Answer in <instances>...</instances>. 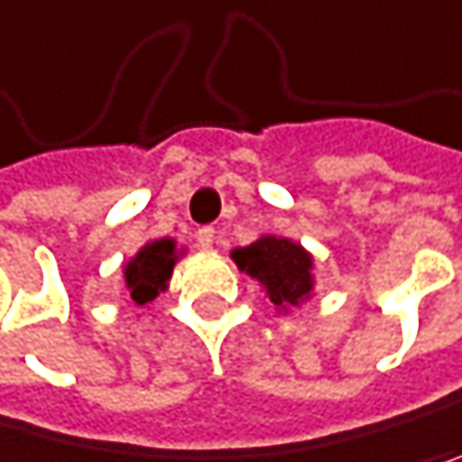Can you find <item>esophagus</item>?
Wrapping results in <instances>:
<instances>
[{"mask_svg":"<svg viewBox=\"0 0 462 462\" xmlns=\"http://www.w3.org/2000/svg\"><path fill=\"white\" fill-rule=\"evenodd\" d=\"M214 236H217V231H214L211 226H202V228L197 231V245L208 251V248L214 245Z\"/></svg>","mask_w":462,"mask_h":462,"instance_id":"obj_1","label":"esophagus"}]
</instances>
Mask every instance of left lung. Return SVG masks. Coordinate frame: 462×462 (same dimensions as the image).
I'll return each mask as SVG.
<instances>
[{"mask_svg": "<svg viewBox=\"0 0 462 462\" xmlns=\"http://www.w3.org/2000/svg\"><path fill=\"white\" fill-rule=\"evenodd\" d=\"M231 257L248 277L265 285L271 302L280 309L300 306L311 291V257L297 243L263 236L245 248H236Z\"/></svg>", "mask_w": 462, "mask_h": 462, "instance_id": "left-lung-1", "label": "left lung"}]
</instances>
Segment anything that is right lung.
Segmentation results:
<instances>
[{"mask_svg": "<svg viewBox=\"0 0 462 462\" xmlns=\"http://www.w3.org/2000/svg\"><path fill=\"white\" fill-rule=\"evenodd\" d=\"M174 243L171 240H160V243H151L136 257L125 265V282H128V291L131 300L145 306L151 302L156 294L162 291L171 271H174Z\"/></svg>", "mask_w": 462, "mask_h": 462, "instance_id": "1", "label": "right lung"}]
</instances>
